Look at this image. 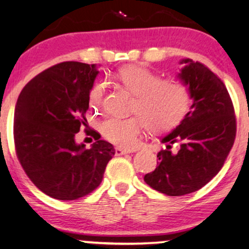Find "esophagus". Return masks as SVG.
<instances>
[{
    "label": "esophagus",
    "mask_w": 249,
    "mask_h": 249,
    "mask_svg": "<svg viewBox=\"0 0 249 249\" xmlns=\"http://www.w3.org/2000/svg\"><path fill=\"white\" fill-rule=\"evenodd\" d=\"M115 152H116V156H123V154L131 153V152H132V151H131V150H125V148H121V147H116Z\"/></svg>",
    "instance_id": "1"
}]
</instances>
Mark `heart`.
I'll return each mask as SVG.
<instances>
[{"label": "heart", "mask_w": 249, "mask_h": 249, "mask_svg": "<svg viewBox=\"0 0 249 249\" xmlns=\"http://www.w3.org/2000/svg\"><path fill=\"white\" fill-rule=\"evenodd\" d=\"M118 78L136 95L133 111L142 116L146 126L153 132H164L177 126L190 111L191 93L181 81L161 79L156 72L141 65L122 68ZM104 91L105 85L96 83L89 93L90 104L99 107ZM142 120L139 116L107 117L99 124V130L107 141L117 146L133 148L138 144L144 128V120Z\"/></svg>", "instance_id": "obj_1"}]
</instances>
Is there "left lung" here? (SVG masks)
I'll return each mask as SVG.
<instances>
[{"label": "left lung", "instance_id": "8db88e82", "mask_svg": "<svg viewBox=\"0 0 249 249\" xmlns=\"http://www.w3.org/2000/svg\"><path fill=\"white\" fill-rule=\"evenodd\" d=\"M177 77L187 85L190 111L161 138L166 148L157 154L158 166L145 174L147 185L171 196L196 192L218 174L234 144L236 122L230 93L215 73L190 58L180 61ZM180 142L178 153L170 145Z\"/></svg>", "mask_w": 249, "mask_h": 249}]
</instances>
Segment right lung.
I'll return each mask as SVG.
<instances>
[{
    "mask_svg": "<svg viewBox=\"0 0 249 249\" xmlns=\"http://www.w3.org/2000/svg\"><path fill=\"white\" fill-rule=\"evenodd\" d=\"M98 73L96 64L59 63L31 79L17 99V157L35 186L53 199L76 200L92 192L115 156L101 136L89 150L75 139L87 123L89 93Z\"/></svg>",
    "mask_w": 249,
    "mask_h": 249,
    "instance_id": "obj_1",
    "label": "right lung"
}]
</instances>
